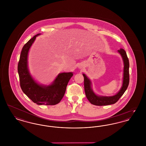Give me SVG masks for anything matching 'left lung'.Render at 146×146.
<instances>
[{
    "label": "left lung",
    "mask_w": 146,
    "mask_h": 146,
    "mask_svg": "<svg viewBox=\"0 0 146 146\" xmlns=\"http://www.w3.org/2000/svg\"><path fill=\"white\" fill-rule=\"evenodd\" d=\"M118 52L121 54L123 57L124 68V77L123 86L120 90L115 95L111 97H100L96 95L91 88V82L90 80L85 74H83L84 78V89L86 96L91 104L96 106H107L114 104L119 98L124 94L127 89L129 84V61L125 50L122 48L118 50Z\"/></svg>",
    "instance_id": "1"
}]
</instances>
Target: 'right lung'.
<instances>
[{"label":"right lung","instance_id":"right-lung-1","mask_svg":"<svg viewBox=\"0 0 146 146\" xmlns=\"http://www.w3.org/2000/svg\"><path fill=\"white\" fill-rule=\"evenodd\" d=\"M39 35L31 38L22 49L17 67L20 84L22 91L34 103L39 105H55L62 100L68 83L73 74L71 72L61 73L53 84L48 86L40 85L33 79L28 72L27 56L29 49L36 36Z\"/></svg>","mask_w":146,"mask_h":146}]
</instances>
